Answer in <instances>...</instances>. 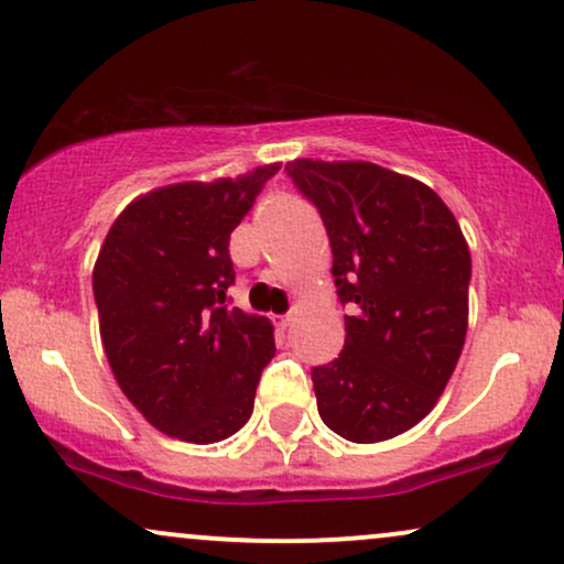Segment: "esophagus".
Returning a JSON list of instances; mask_svg holds the SVG:
<instances>
[{"mask_svg":"<svg viewBox=\"0 0 564 564\" xmlns=\"http://www.w3.org/2000/svg\"><path fill=\"white\" fill-rule=\"evenodd\" d=\"M291 321H294V318H291V313H289V315H281V318H278L275 326L281 328V332H286V328L291 326Z\"/></svg>","mask_w":564,"mask_h":564,"instance_id":"34e87169","label":"esophagus"}]
</instances>
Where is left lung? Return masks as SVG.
<instances>
[{"label": "left lung", "mask_w": 564, "mask_h": 564, "mask_svg": "<svg viewBox=\"0 0 564 564\" xmlns=\"http://www.w3.org/2000/svg\"><path fill=\"white\" fill-rule=\"evenodd\" d=\"M289 177L318 206L334 254L345 349L313 368L323 424L349 443L416 426L448 384L469 323L471 257L445 200L371 161L296 159Z\"/></svg>", "instance_id": "left-lung-1"}]
</instances>
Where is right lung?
<instances>
[{
	"mask_svg": "<svg viewBox=\"0 0 564 564\" xmlns=\"http://www.w3.org/2000/svg\"><path fill=\"white\" fill-rule=\"evenodd\" d=\"M278 170L156 187L116 217L100 246L102 349L129 403L164 435L209 445L249 422L275 339L268 318L228 304V243Z\"/></svg>",
	"mask_w": 564,
	"mask_h": 564,
	"instance_id": "1",
	"label": "right lung"
}]
</instances>
